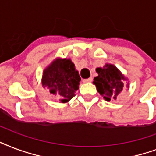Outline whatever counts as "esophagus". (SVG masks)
<instances>
[{"mask_svg": "<svg viewBox=\"0 0 156 156\" xmlns=\"http://www.w3.org/2000/svg\"><path fill=\"white\" fill-rule=\"evenodd\" d=\"M92 80H93V79L90 77V78H88V79L83 80V82H84V83H89V82H91Z\"/></svg>", "mask_w": 156, "mask_h": 156, "instance_id": "34e87169", "label": "esophagus"}]
</instances>
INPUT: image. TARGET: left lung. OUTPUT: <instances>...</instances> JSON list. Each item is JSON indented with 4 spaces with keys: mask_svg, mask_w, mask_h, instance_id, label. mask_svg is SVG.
I'll return each mask as SVG.
<instances>
[{
    "mask_svg": "<svg viewBox=\"0 0 156 156\" xmlns=\"http://www.w3.org/2000/svg\"><path fill=\"white\" fill-rule=\"evenodd\" d=\"M97 77H94L93 83L96 85L98 92L103 96L106 101L112 98L116 99L117 96L124 89V80H127L121 72L113 64H106L104 67L96 68ZM129 87V83L127 88Z\"/></svg>",
    "mask_w": 156,
    "mask_h": 156,
    "instance_id": "obj_1",
    "label": "left lung"
}]
</instances>
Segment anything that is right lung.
<instances>
[{
  "instance_id": "right-lung-1",
  "label": "right lung",
  "mask_w": 156,
  "mask_h": 156,
  "mask_svg": "<svg viewBox=\"0 0 156 156\" xmlns=\"http://www.w3.org/2000/svg\"><path fill=\"white\" fill-rule=\"evenodd\" d=\"M79 72L70 58H58L44 70L42 86L62 103L69 102L79 89Z\"/></svg>"
}]
</instances>
